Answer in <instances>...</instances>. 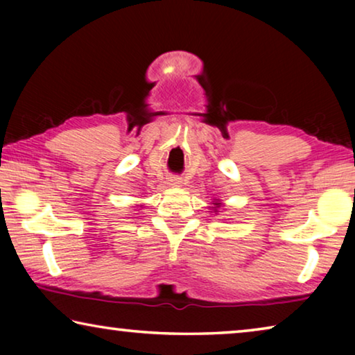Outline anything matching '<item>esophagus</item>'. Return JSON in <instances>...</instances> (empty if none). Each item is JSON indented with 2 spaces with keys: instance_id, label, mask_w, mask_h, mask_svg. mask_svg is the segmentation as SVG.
I'll return each mask as SVG.
<instances>
[{
  "instance_id": "esophagus-1",
  "label": "esophagus",
  "mask_w": 355,
  "mask_h": 355,
  "mask_svg": "<svg viewBox=\"0 0 355 355\" xmlns=\"http://www.w3.org/2000/svg\"><path fill=\"white\" fill-rule=\"evenodd\" d=\"M169 184H171V186H180V184H182V178H175V177H173V178L169 180Z\"/></svg>"
}]
</instances>
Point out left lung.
Listing matches in <instances>:
<instances>
[{
	"label": "left lung",
	"instance_id": "8db88e82",
	"mask_svg": "<svg viewBox=\"0 0 355 355\" xmlns=\"http://www.w3.org/2000/svg\"><path fill=\"white\" fill-rule=\"evenodd\" d=\"M220 207H224V203H222L219 199H213V207H209V209H213L211 213H214V214H218L219 211L218 209L220 208Z\"/></svg>",
	"mask_w": 355,
	"mask_h": 355
}]
</instances>
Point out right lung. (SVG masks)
<instances>
[{"instance_id":"right-lung-1","label":"right lung","mask_w":355,"mask_h":355,"mask_svg":"<svg viewBox=\"0 0 355 355\" xmlns=\"http://www.w3.org/2000/svg\"><path fill=\"white\" fill-rule=\"evenodd\" d=\"M139 207H141V208H142V205H139Z\"/></svg>"}]
</instances>
